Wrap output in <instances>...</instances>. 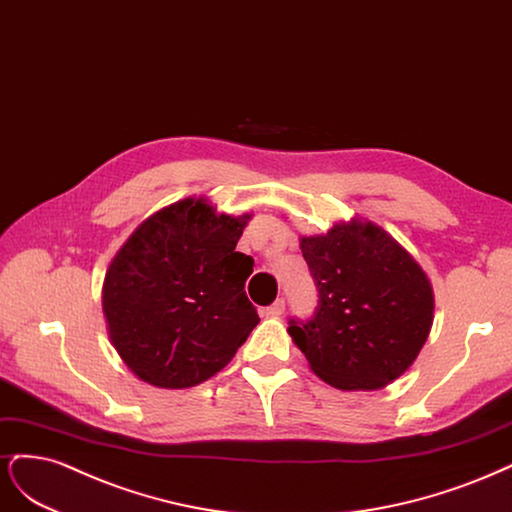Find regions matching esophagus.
Instances as JSON below:
<instances>
[{
  "label": "esophagus",
  "mask_w": 512,
  "mask_h": 512,
  "mask_svg": "<svg viewBox=\"0 0 512 512\" xmlns=\"http://www.w3.org/2000/svg\"><path fill=\"white\" fill-rule=\"evenodd\" d=\"M285 312V300H276L272 306L266 308V315L268 317H280Z\"/></svg>",
  "instance_id": "34e87169"
}]
</instances>
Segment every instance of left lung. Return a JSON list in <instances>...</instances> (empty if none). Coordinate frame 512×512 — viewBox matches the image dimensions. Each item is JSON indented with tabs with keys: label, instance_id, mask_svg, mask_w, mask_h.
I'll list each match as a JSON object with an SVG mask.
<instances>
[{
	"label": "left lung",
	"instance_id": "1",
	"mask_svg": "<svg viewBox=\"0 0 512 512\" xmlns=\"http://www.w3.org/2000/svg\"><path fill=\"white\" fill-rule=\"evenodd\" d=\"M319 306L289 321L293 344L321 381L342 391H374L417 359L434 323V289L419 261L381 225L340 221L302 236Z\"/></svg>",
	"mask_w": 512,
	"mask_h": 512
}]
</instances>
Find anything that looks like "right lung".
Masks as SVG:
<instances>
[{
	"instance_id": "obj_1",
	"label": "right lung",
	"mask_w": 512,
	"mask_h": 512,
	"mask_svg": "<svg viewBox=\"0 0 512 512\" xmlns=\"http://www.w3.org/2000/svg\"><path fill=\"white\" fill-rule=\"evenodd\" d=\"M251 214L185 197L142 221L110 261L108 338L140 381L195 387L221 372L259 323L244 293L253 259L236 251Z\"/></svg>"
}]
</instances>
